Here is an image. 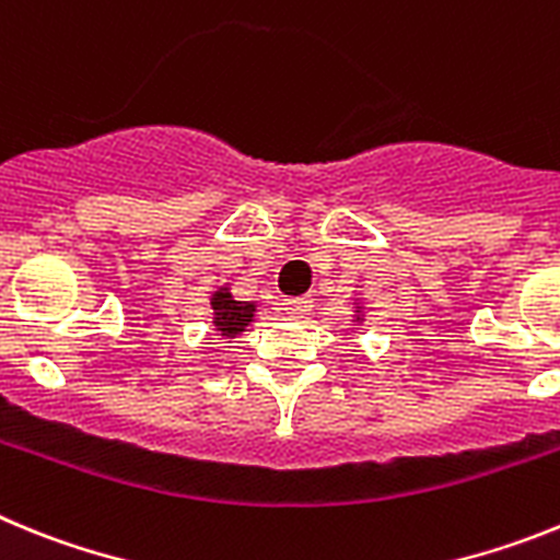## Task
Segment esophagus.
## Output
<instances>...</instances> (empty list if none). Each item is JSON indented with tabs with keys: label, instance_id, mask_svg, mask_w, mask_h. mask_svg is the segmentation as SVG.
<instances>
[{
	"label": "esophagus",
	"instance_id": "34e87169",
	"mask_svg": "<svg viewBox=\"0 0 560 560\" xmlns=\"http://www.w3.org/2000/svg\"><path fill=\"white\" fill-rule=\"evenodd\" d=\"M311 308H314V300H311V296H291V300L283 303V311L289 316H294V319H303L305 314H311Z\"/></svg>",
	"mask_w": 560,
	"mask_h": 560
}]
</instances>
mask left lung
<instances>
[{
    "instance_id": "obj_1",
    "label": "left lung",
    "mask_w": 560,
    "mask_h": 560,
    "mask_svg": "<svg viewBox=\"0 0 560 560\" xmlns=\"http://www.w3.org/2000/svg\"><path fill=\"white\" fill-rule=\"evenodd\" d=\"M355 319H359V316H355Z\"/></svg>"
}]
</instances>
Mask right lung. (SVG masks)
<instances>
[{
    "label": "right lung",
    "instance_id": "add662e5",
    "mask_svg": "<svg viewBox=\"0 0 560 560\" xmlns=\"http://www.w3.org/2000/svg\"><path fill=\"white\" fill-rule=\"evenodd\" d=\"M212 305V325L226 339H235L237 334H244L246 325L255 319V303H241L230 294V289H219L210 300Z\"/></svg>",
    "mask_w": 560,
    "mask_h": 560
}]
</instances>
